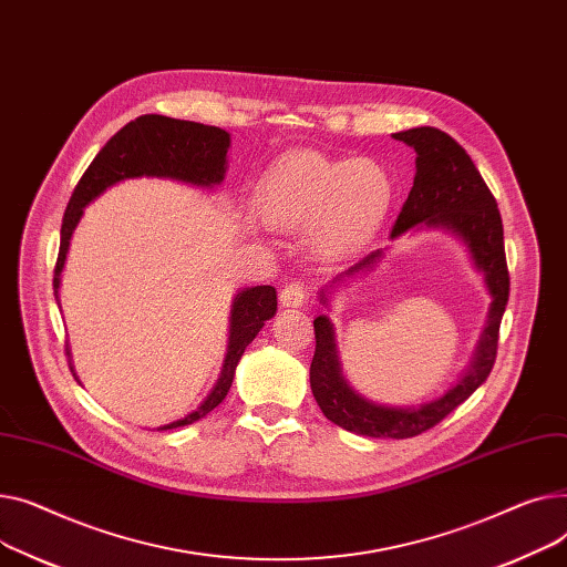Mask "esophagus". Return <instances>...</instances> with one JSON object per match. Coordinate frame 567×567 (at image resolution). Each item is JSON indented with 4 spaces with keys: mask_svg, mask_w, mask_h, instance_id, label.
Instances as JSON below:
<instances>
[{
    "mask_svg": "<svg viewBox=\"0 0 567 567\" xmlns=\"http://www.w3.org/2000/svg\"><path fill=\"white\" fill-rule=\"evenodd\" d=\"M307 286L302 284V281H290V284H286L284 286V290L279 292V302H281V307H290V309H297V307H302L305 305V299H307Z\"/></svg>",
    "mask_w": 567,
    "mask_h": 567,
    "instance_id": "34e87169",
    "label": "esophagus"
}]
</instances>
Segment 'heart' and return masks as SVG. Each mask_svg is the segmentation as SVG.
Masks as SVG:
<instances>
[{
  "label": "heart",
  "mask_w": 567,
  "mask_h": 567,
  "mask_svg": "<svg viewBox=\"0 0 567 567\" xmlns=\"http://www.w3.org/2000/svg\"><path fill=\"white\" fill-rule=\"evenodd\" d=\"M393 202V183L371 159H329L292 153L256 192L258 215L281 230L313 228L324 256H343L369 243Z\"/></svg>",
  "instance_id": "1"
}]
</instances>
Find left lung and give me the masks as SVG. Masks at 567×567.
<instances>
[{
	"instance_id": "1",
	"label": "left lung",
	"mask_w": 567,
	"mask_h": 567,
	"mask_svg": "<svg viewBox=\"0 0 567 567\" xmlns=\"http://www.w3.org/2000/svg\"><path fill=\"white\" fill-rule=\"evenodd\" d=\"M393 137L416 151V174L410 196L405 198L391 228V238L403 236L416 224H425L446 226L467 243L476 265L485 272L487 288L494 297L478 354L472 371L446 395L437 398L435 403L414 410L382 408L363 401L346 384L337 359L334 329H331V322L324 316H318L313 320L316 352L311 361V391L329 421L357 432V435L410 440L435 427L487 380L498 350V327H502L508 305L511 277L504 249V224L496 208V198L492 196L467 151L437 127H412L395 132ZM378 258L380 251H371L350 265L337 279L341 281V277L365 270Z\"/></svg>"
}]
</instances>
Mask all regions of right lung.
Listing matches in <instances>:
<instances>
[{
	"instance_id": "right-lung-1",
	"label": "right lung",
	"mask_w": 567,
	"mask_h": 567,
	"mask_svg": "<svg viewBox=\"0 0 567 567\" xmlns=\"http://www.w3.org/2000/svg\"><path fill=\"white\" fill-rule=\"evenodd\" d=\"M228 142V132L221 127L159 114H144L123 125L93 157L89 169L82 174L78 187L73 189L69 208L63 213L59 256L54 265V295L59 288V275L63 270V258L65 251H69L73 228L82 217V208L93 202L100 192H105L110 185L123 178L137 176L176 178L194 185H217L224 178ZM275 311L277 290L272 286L247 288L236 297V305H233L230 311V346L217 386L196 412L159 430L189 425L210 414L224 401L245 348L256 339L265 320H270ZM65 354H69V348H65Z\"/></svg>"
}]
</instances>
